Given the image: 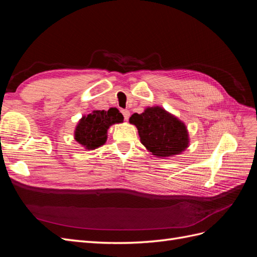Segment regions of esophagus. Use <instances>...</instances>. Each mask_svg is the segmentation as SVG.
Returning <instances> with one entry per match:
<instances>
[{"label":"esophagus","mask_w":257,"mask_h":257,"mask_svg":"<svg viewBox=\"0 0 257 257\" xmlns=\"http://www.w3.org/2000/svg\"><path fill=\"white\" fill-rule=\"evenodd\" d=\"M122 113H123V115H124V119L128 120L130 115H131V112H130L127 109H124V110H122Z\"/></svg>","instance_id":"34e87169"}]
</instances>
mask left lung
<instances>
[{"label": "left lung", "mask_w": 257, "mask_h": 257, "mask_svg": "<svg viewBox=\"0 0 257 257\" xmlns=\"http://www.w3.org/2000/svg\"><path fill=\"white\" fill-rule=\"evenodd\" d=\"M141 143L152 155L166 159L180 154L190 146V135L183 121L160 106L147 107L143 113H133Z\"/></svg>", "instance_id": "obj_1"}]
</instances>
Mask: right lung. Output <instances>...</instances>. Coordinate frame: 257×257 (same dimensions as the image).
<instances>
[{
	"label": "right lung",
	"instance_id": "add662e5",
	"mask_svg": "<svg viewBox=\"0 0 257 257\" xmlns=\"http://www.w3.org/2000/svg\"><path fill=\"white\" fill-rule=\"evenodd\" d=\"M122 113L116 108L105 110H93L77 123L74 131L75 141L82 146L85 150H94L105 145L107 133L113 124L123 122Z\"/></svg>",
	"mask_w": 257,
	"mask_h": 257
}]
</instances>
